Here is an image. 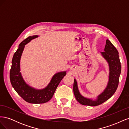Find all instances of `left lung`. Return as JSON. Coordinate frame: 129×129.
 <instances>
[{
	"instance_id": "1",
	"label": "left lung",
	"mask_w": 129,
	"mask_h": 129,
	"mask_svg": "<svg viewBox=\"0 0 129 129\" xmlns=\"http://www.w3.org/2000/svg\"><path fill=\"white\" fill-rule=\"evenodd\" d=\"M101 54L108 62L109 66V79L107 88L102 93L97 96L96 100L93 101L85 98L80 94L77 88L76 80L74 79L73 85L74 95L78 102L82 105L95 107L102 104L114 94L118 87L121 72V64L118 50L112 43L107 39L104 52H101Z\"/></svg>"
}]
</instances>
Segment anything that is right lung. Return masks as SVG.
Segmentation results:
<instances>
[{"label": "right lung", "mask_w": 129, "mask_h": 129, "mask_svg": "<svg viewBox=\"0 0 129 129\" xmlns=\"http://www.w3.org/2000/svg\"><path fill=\"white\" fill-rule=\"evenodd\" d=\"M38 37V36L28 37L19 45V47L14 53L12 61L10 73L11 83L15 91L27 102L34 104L44 103L51 99L58 85L66 75V72L56 73L53 76L47 86L41 90L30 87L26 83L20 72L21 56L25 45Z\"/></svg>", "instance_id": "add662e5"}]
</instances>
